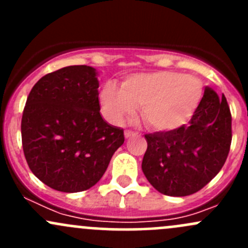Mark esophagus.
<instances>
[{"mask_svg":"<svg viewBox=\"0 0 248 248\" xmlns=\"http://www.w3.org/2000/svg\"><path fill=\"white\" fill-rule=\"evenodd\" d=\"M134 134H136V132L129 131V129H126V131H124V137H126V138H129V137L134 136Z\"/></svg>","mask_w":248,"mask_h":248,"instance_id":"obj_1","label":"esophagus"}]
</instances>
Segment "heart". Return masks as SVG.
I'll return each mask as SVG.
<instances>
[{"label":"heart","mask_w":248,"mask_h":248,"mask_svg":"<svg viewBox=\"0 0 248 248\" xmlns=\"http://www.w3.org/2000/svg\"><path fill=\"white\" fill-rule=\"evenodd\" d=\"M202 94V84L197 78L161 71L132 74L124 78L121 87L107 82L101 92V104L112 124H121L140 107V116L150 128L170 132L192 119Z\"/></svg>","instance_id":"b5f03b06"}]
</instances>
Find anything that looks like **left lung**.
I'll use <instances>...</instances> for the list:
<instances>
[{
	"label": "left lung",
	"instance_id": "1",
	"mask_svg": "<svg viewBox=\"0 0 248 248\" xmlns=\"http://www.w3.org/2000/svg\"><path fill=\"white\" fill-rule=\"evenodd\" d=\"M141 168L158 192L185 197L201 191L221 170L232 144V114L226 97L206 87L188 124L145 134Z\"/></svg>",
	"mask_w": 248,
	"mask_h": 248
}]
</instances>
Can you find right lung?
I'll return each instance as SVG.
<instances>
[{
	"mask_svg": "<svg viewBox=\"0 0 248 248\" xmlns=\"http://www.w3.org/2000/svg\"><path fill=\"white\" fill-rule=\"evenodd\" d=\"M98 86L96 69L68 66L41 78L27 97L21 120L25 158L56 191L91 188L124 144V129L102 119Z\"/></svg>",
	"mask_w": 248,
	"mask_h": 248,
	"instance_id": "1",
	"label": "right lung"
}]
</instances>
